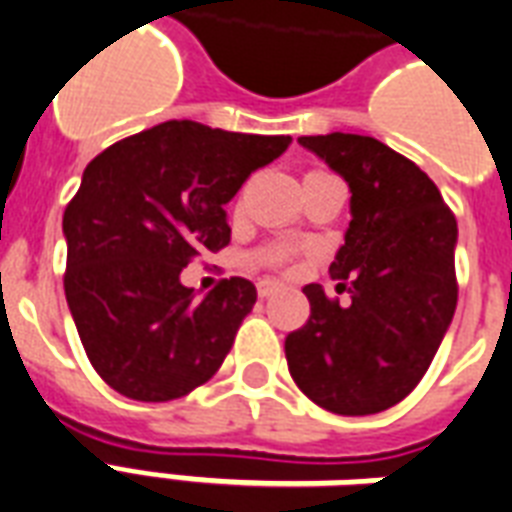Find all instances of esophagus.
Returning <instances> with one entry per match:
<instances>
[{
  "instance_id": "1",
  "label": "esophagus",
  "mask_w": 512,
  "mask_h": 512,
  "mask_svg": "<svg viewBox=\"0 0 512 512\" xmlns=\"http://www.w3.org/2000/svg\"><path fill=\"white\" fill-rule=\"evenodd\" d=\"M276 290H279V282H274V279H260V282H257V293H260V298H268V295H274Z\"/></svg>"
}]
</instances>
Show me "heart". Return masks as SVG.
Here are the masks:
<instances>
[{
	"label": "heart",
	"mask_w": 512,
	"mask_h": 512,
	"mask_svg": "<svg viewBox=\"0 0 512 512\" xmlns=\"http://www.w3.org/2000/svg\"><path fill=\"white\" fill-rule=\"evenodd\" d=\"M287 257H290V249L287 246H271L266 252H260V263H268V266H282Z\"/></svg>",
	"instance_id": "obj_1"
}]
</instances>
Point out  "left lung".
I'll return each instance as SVG.
<instances>
[{
	"label": "left lung",
	"mask_w": 512,
	"mask_h": 512,
	"mask_svg": "<svg viewBox=\"0 0 512 512\" xmlns=\"http://www.w3.org/2000/svg\"><path fill=\"white\" fill-rule=\"evenodd\" d=\"M350 184V227L331 279L350 304L306 285L312 314L287 333L295 385L336 415H374L410 396L456 312L453 211L437 184L369 135L298 138Z\"/></svg>",
	"instance_id": "obj_1"
}]
</instances>
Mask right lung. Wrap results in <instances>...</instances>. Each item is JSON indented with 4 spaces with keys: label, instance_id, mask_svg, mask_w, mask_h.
Masks as SVG:
<instances>
[{
    "label": "right lung",
    "instance_id": "add662e5",
    "mask_svg": "<svg viewBox=\"0 0 512 512\" xmlns=\"http://www.w3.org/2000/svg\"><path fill=\"white\" fill-rule=\"evenodd\" d=\"M290 135L165 121L113 143L64 208V295L94 372L135 401H170L208 382L252 312L249 279L206 298L181 271L230 244L225 203Z\"/></svg>",
    "mask_w": 512,
    "mask_h": 512
}]
</instances>
